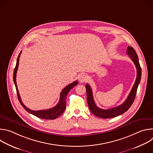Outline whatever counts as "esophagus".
I'll return each instance as SVG.
<instances>
[{"instance_id": "1", "label": "esophagus", "mask_w": 153, "mask_h": 153, "mask_svg": "<svg viewBox=\"0 0 153 153\" xmlns=\"http://www.w3.org/2000/svg\"><path fill=\"white\" fill-rule=\"evenodd\" d=\"M79 81H80V82L83 83V82H86L88 81V76H87L86 74H81V75L79 76Z\"/></svg>"}]
</instances>
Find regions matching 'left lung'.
I'll return each instance as SVG.
<instances>
[{"label":"left lung","mask_w":153,"mask_h":153,"mask_svg":"<svg viewBox=\"0 0 153 153\" xmlns=\"http://www.w3.org/2000/svg\"><path fill=\"white\" fill-rule=\"evenodd\" d=\"M126 53L128 55H129V57L131 59L134 65H136L137 69V77L131 91L130 93L129 94L126 100L122 105L117 106L115 108L108 109V110H103V109L98 108L96 106L94 100L93 92L90 86L88 84H86L85 86L86 90L87 102H88L90 110L93 114L98 117L102 119H108L120 116L128 110L131 106L132 105L134 100L138 86L141 79L142 70L139 62L138 56L135 50L133 47L128 46L127 48Z\"/></svg>","instance_id":"obj_1"}]
</instances>
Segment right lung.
<instances>
[{
  "label": "right lung",
  "instance_id": "obj_1",
  "mask_svg": "<svg viewBox=\"0 0 153 153\" xmlns=\"http://www.w3.org/2000/svg\"><path fill=\"white\" fill-rule=\"evenodd\" d=\"M22 51H20L21 53ZM20 53L19 54L17 59V62H16V67L14 70V73H13V80L14 82V85L16 86V91H17V97L18 99L21 104V105L23 106V108L25 109V110L28 111L29 113L41 119H49V120H53L56 118H57L59 116H60L65 111V108H66V99L68 93L69 91L78 84L77 81H74V82L70 83V85H67L66 87L63 89V90L60 93V100L59 103L53 108L48 109V110H39V111H34L32 110H30V109L28 108L22 102V100L20 97V94L17 89V86L16 83V73L18 69V66H19V57L20 56Z\"/></svg>",
  "mask_w": 153,
  "mask_h": 153
}]
</instances>
